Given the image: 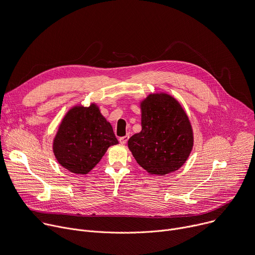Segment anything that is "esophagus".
Listing matches in <instances>:
<instances>
[{"label": "esophagus", "mask_w": 255, "mask_h": 255, "mask_svg": "<svg viewBox=\"0 0 255 255\" xmlns=\"http://www.w3.org/2000/svg\"><path fill=\"white\" fill-rule=\"evenodd\" d=\"M129 139V135H126V136H122V137H120L119 138V141H120V143H122V144H125L126 142H127V140Z\"/></svg>", "instance_id": "34e87169"}]
</instances>
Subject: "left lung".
Wrapping results in <instances>:
<instances>
[{
  "mask_svg": "<svg viewBox=\"0 0 255 255\" xmlns=\"http://www.w3.org/2000/svg\"><path fill=\"white\" fill-rule=\"evenodd\" d=\"M141 127L128 140L138 165L154 175L183 166L193 146V133L186 113L174 98L149 95L141 103Z\"/></svg>",
  "mask_w": 255,
  "mask_h": 255,
  "instance_id": "8db88e82",
  "label": "left lung"
}]
</instances>
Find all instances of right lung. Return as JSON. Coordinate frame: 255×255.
Listing matches in <instances>:
<instances>
[{
	"mask_svg": "<svg viewBox=\"0 0 255 255\" xmlns=\"http://www.w3.org/2000/svg\"><path fill=\"white\" fill-rule=\"evenodd\" d=\"M118 143L111 124L99 108L74 107L67 113L54 139L59 164L75 174H87L111 145Z\"/></svg>",
	"mask_w": 255,
	"mask_h": 255,
	"instance_id": "obj_1",
	"label": "right lung"
}]
</instances>
